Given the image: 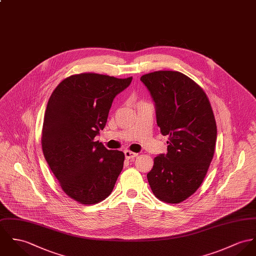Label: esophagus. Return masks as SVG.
<instances>
[{
	"label": "esophagus",
	"instance_id": "obj_1",
	"mask_svg": "<svg viewBox=\"0 0 256 256\" xmlns=\"http://www.w3.org/2000/svg\"><path fill=\"white\" fill-rule=\"evenodd\" d=\"M124 154H125V158H126L127 160H133V158H135L136 156H138V154L133 152H130V150H124Z\"/></svg>",
	"mask_w": 256,
	"mask_h": 256
}]
</instances>
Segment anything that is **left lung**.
Listing matches in <instances>:
<instances>
[{
  "label": "left lung",
  "mask_w": 256,
  "mask_h": 256,
  "mask_svg": "<svg viewBox=\"0 0 256 256\" xmlns=\"http://www.w3.org/2000/svg\"><path fill=\"white\" fill-rule=\"evenodd\" d=\"M140 81L156 106V123L168 136L167 154L154 158L148 181L154 196L179 204L202 185L213 158L217 127L204 90L178 71H154Z\"/></svg>",
  "instance_id": "8db88e82"
}]
</instances>
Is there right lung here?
Wrapping results in <instances>:
<instances>
[{"instance_id":"1","label":"right lung","mask_w":256,"mask_h":256,"mask_svg":"<svg viewBox=\"0 0 256 256\" xmlns=\"http://www.w3.org/2000/svg\"><path fill=\"white\" fill-rule=\"evenodd\" d=\"M132 79L81 73L62 81L50 96L43 154L64 192L78 202L94 204L106 198L122 171L124 154L94 139L104 128L114 98Z\"/></svg>"}]
</instances>
